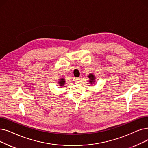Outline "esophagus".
Listing matches in <instances>:
<instances>
[{"label":"esophagus","mask_w":148,"mask_h":148,"mask_svg":"<svg viewBox=\"0 0 148 148\" xmlns=\"http://www.w3.org/2000/svg\"><path fill=\"white\" fill-rule=\"evenodd\" d=\"M75 82L76 83H79L80 82V78H76V79H75Z\"/></svg>","instance_id":"1"}]
</instances>
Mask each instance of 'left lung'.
I'll use <instances>...</instances> for the list:
<instances>
[{
	"mask_svg": "<svg viewBox=\"0 0 148 148\" xmlns=\"http://www.w3.org/2000/svg\"><path fill=\"white\" fill-rule=\"evenodd\" d=\"M88 77L89 79V82L90 84H92L93 85L94 83H95V76L94 74H93L92 73H90L89 74V75H88Z\"/></svg>",
	"mask_w": 148,
	"mask_h": 148,
	"instance_id": "8db88e82",
	"label": "left lung"
}]
</instances>
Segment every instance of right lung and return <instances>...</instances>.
I'll use <instances>...</instances> for the list:
<instances>
[{
    "label": "right lung",
    "mask_w": 148,
    "mask_h": 148,
    "mask_svg": "<svg viewBox=\"0 0 148 148\" xmlns=\"http://www.w3.org/2000/svg\"><path fill=\"white\" fill-rule=\"evenodd\" d=\"M58 84L61 87H62V86H63L64 85H65V79H64L63 77H61L60 79H59V80H58Z\"/></svg>",
    "instance_id": "right-lung-1"
}]
</instances>
